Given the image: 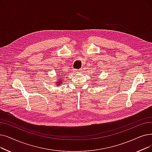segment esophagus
I'll use <instances>...</instances> for the list:
<instances>
[{
	"instance_id": "1",
	"label": "esophagus",
	"mask_w": 152,
	"mask_h": 152,
	"mask_svg": "<svg viewBox=\"0 0 152 152\" xmlns=\"http://www.w3.org/2000/svg\"><path fill=\"white\" fill-rule=\"evenodd\" d=\"M75 73H81V72H83V69H76V70H75L74 71Z\"/></svg>"
}]
</instances>
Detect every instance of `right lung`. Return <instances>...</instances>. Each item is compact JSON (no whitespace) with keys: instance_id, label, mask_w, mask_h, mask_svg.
Returning <instances> with one entry per match:
<instances>
[{"instance_id":"add662e5","label":"right lung","mask_w":152,"mask_h":152,"mask_svg":"<svg viewBox=\"0 0 152 152\" xmlns=\"http://www.w3.org/2000/svg\"><path fill=\"white\" fill-rule=\"evenodd\" d=\"M62 75V74H61ZM62 75H57V77H58V78H56V80L57 81L55 83H56V86H61L63 84V77H62Z\"/></svg>"}]
</instances>
